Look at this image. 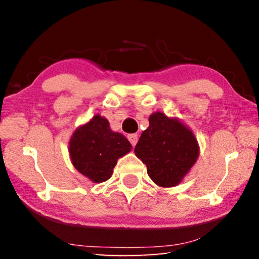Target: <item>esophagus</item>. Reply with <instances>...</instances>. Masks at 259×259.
Returning a JSON list of instances; mask_svg holds the SVG:
<instances>
[{
  "mask_svg": "<svg viewBox=\"0 0 259 259\" xmlns=\"http://www.w3.org/2000/svg\"><path fill=\"white\" fill-rule=\"evenodd\" d=\"M128 139H129V142L131 143V145L135 146L136 144H137V142H138V136L136 135V134L128 135Z\"/></svg>",
  "mask_w": 259,
  "mask_h": 259,
  "instance_id": "obj_1",
  "label": "esophagus"
}]
</instances>
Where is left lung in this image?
Returning a JSON list of instances; mask_svg holds the SVG:
<instances>
[{"instance_id": "left-lung-1", "label": "left lung", "mask_w": 259, "mask_h": 259, "mask_svg": "<svg viewBox=\"0 0 259 259\" xmlns=\"http://www.w3.org/2000/svg\"><path fill=\"white\" fill-rule=\"evenodd\" d=\"M135 147L136 156L146 164L156 185L172 187L186 176L199 157V144L191 129L161 112L150 116Z\"/></svg>"}]
</instances>
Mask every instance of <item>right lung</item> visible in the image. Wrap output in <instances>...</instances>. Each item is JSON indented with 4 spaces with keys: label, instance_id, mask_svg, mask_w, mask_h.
Returning a JSON list of instances; mask_svg holds the SVG:
<instances>
[{
    "label": "right lung",
    "instance_id": "1",
    "mask_svg": "<svg viewBox=\"0 0 259 259\" xmlns=\"http://www.w3.org/2000/svg\"><path fill=\"white\" fill-rule=\"evenodd\" d=\"M123 135L114 133L108 121L99 114L74 131L69 140V155L78 172L94 183L111 178L119 157L131 151Z\"/></svg>",
    "mask_w": 259,
    "mask_h": 259
}]
</instances>
